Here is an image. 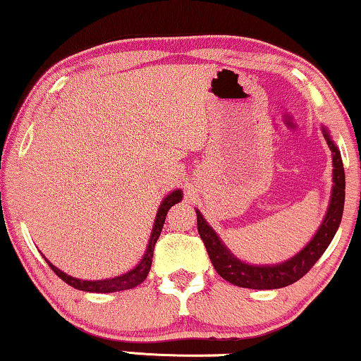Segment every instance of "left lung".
Masks as SVG:
<instances>
[{
	"label": "left lung",
	"instance_id": "8db88e82",
	"mask_svg": "<svg viewBox=\"0 0 361 361\" xmlns=\"http://www.w3.org/2000/svg\"><path fill=\"white\" fill-rule=\"evenodd\" d=\"M324 135L329 144L331 154H334V190H331V200L329 212H326L324 222L320 228L312 238L310 243L298 252L292 259L283 262L280 265H249L243 264L233 257L226 245H224L217 233L212 231V227L205 222V219L197 212V231L202 238L205 249L212 262L214 269L222 279L231 282L237 287L243 288H257V290H270V288H282L287 285H292L300 280L317 260L320 259L322 254L330 245L331 238L336 233L341 222V215H343V204H345V169L343 162H341L340 151L331 142L329 133L324 128Z\"/></svg>",
	"mask_w": 361,
	"mask_h": 361
}]
</instances>
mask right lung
I'll list each match as a JSON object with an SVG mask.
<instances>
[{
    "label": "right lung",
    "instance_id": "obj_1",
    "mask_svg": "<svg viewBox=\"0 0 361 361\" xmlns=\"http://www.w3.org/2000/svg\"><path fill=\"white\" fill-rule=\"evenodd\" d=\"M182 199V192L180 190H174L171 195H167L166 199L162 200L161 207H159V212L156 215V224L152 227V233H151V240H149L147 250L144 254L142 260L139 262L137 267H134L133 270L124 275H119V277L114 279H107V280H79L74 279L71 275L61 272L59 269H56L53 264H49V260H46L51 267V270L58 275L61 280H64L68 285L71 287L82 290V292H96V293H111V292H119V290H128V288H134L137 287L139 283H142L146 280L149 270H151L152 265V255H154V247H156V242L159 235H161V231L164 227V222H166V215L169 212V209L172 205L179 202Z\"/></svg>",
    "mask_w": 361,
    "mask_h": 361
}]
</instances>
